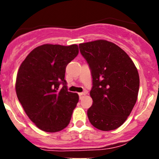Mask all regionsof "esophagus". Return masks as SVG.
<instances>
[{
    "label": "esophagus",
    "instance_id": "34e87169",
    "mask_svg": "<svg viewBox=\"0 0 159 159\" xmlns=\"http://www.w3.org/2000/svg\"><path fill=\"white\" fill-rule=\"evenodd\" d=\"M78 94H79V97H80V99L82 98V97L84 95H85V92H81V93H78Z\"/></svg>",
    "mask_w": 159,
    "mask_h": 159
}]
</instances>
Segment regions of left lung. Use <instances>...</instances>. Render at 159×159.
Listing matches in <instances>:
<instances>
[{
	"label": "left lung",
	"mask_w": 159,
	"mask_h": 159,
	"mask_svg": "<svg viewBox=\"0 0 159 159\" xmlns=\"http://www.w3.org/2000/svg\"><path fill=\"white\" fill-rule=\"evenodd\" d=\"M92 76L90 95L93 104L88 117L102 131L119 128L136 103L139 75L129 56L114 43L97 40L79 44Z\"/></svg>",
	"instance_id": "8db88e82"
}]
</instances>
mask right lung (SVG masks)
<instances>
[{
	"label": "right lung",
	"instance_id": "add662e5",
	"mask_svg": "<svg viewBox=\"0 0 159 159\" xmlns=\"http://www.w3.org/2000/svg\"><path fill=\"white\" fill-rule=\"evenodd\" d=\"M78 54L77 44H43L30 51L19 68L17 98L30 121L42 131L57 132L69 124L79 97L68 91L65 69Z\"/></svg>",
	"mask_w": 159,
	"mask_h": 159
}]
</instances>
